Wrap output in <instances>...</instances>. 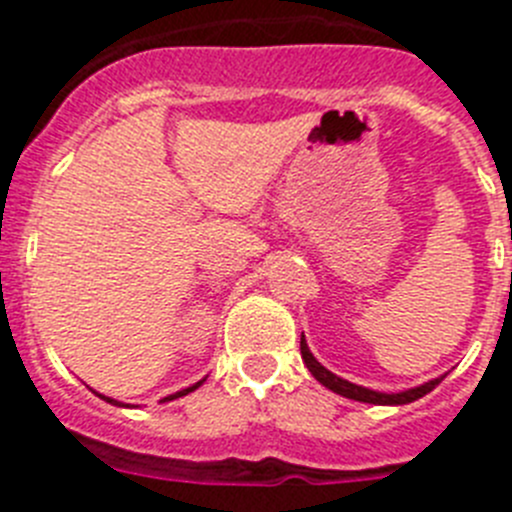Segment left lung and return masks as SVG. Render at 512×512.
<instances>
[{
	"label": "left lung",
	"instance_id": "obj_1",
	"mask_svg": "<svg viewBox=\"0 0 512 512\" xmlns=\"http://www.w3.org/2000/svg\"><path fill=\"white\" fill-rule=\"evenodd\" d=\"M300 354H302V361H305V366H307V369H310L312 377L318 379V382L323 384V387L333 390V392H336V395L348 397V400L369 402V405H408V402L420 400V397H423V395H428V392H431V390H436V384L443 379V377H438V379H431V382L420 384V387H413V390L392 392V395H387V392L369 390V387H361V384L348 382V379H341V377H336V374H333V372H328V369H325V366L320 364V361L310 354V348H307L305 336L300 338Z\"/></svg>",
	"mask_w": 512,
	"mask_h": 512
}]
</instances>
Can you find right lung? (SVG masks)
<instances>
[{"mask_svg":"<svg viewBox=\"0 0 512 512\" xmlns=\"http://www.w3.org/2000/svg\"><path fill=\"white\" fill-rule=\"evenodd\" d=\"M202 382H205V379H202ZM202 382L192 384V387H187V390H182V392H176V395H169V397H164V402H169V400H176V397H184V395H189V392H194V390H197V387H200ZM99 397H102V400H107V402H112V405H122V402L112 400V397H104V395H99Z\"/></svg>","mask_w":512,"mask_h":512,"instance_id":"add662e5","label":"right lung"}]
</instances>
